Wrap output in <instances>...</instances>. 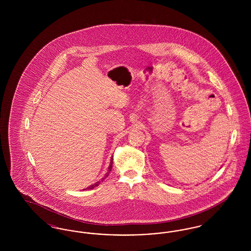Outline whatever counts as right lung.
Here are the masks:
<instances>
[{
	"mask_svg": "<svg viewBox=\"0 0 251 251\" xmlns=\"http://www.w3.org/2000/svg\"><path fill=\"white\" fill-rule=\"evenodd\" d=\"M112 167H113V156L111 157V161H110V165H109V167H108V170L107 172H106V174H105V176L102 178V179H100V180H99V181H97L96 183H94V184H92V185H90V186H88V187H86L85 189H83V190H88V189H93V188H95V187H97V186H99V184L100 183V182H102L103 180H104V179H106L107 178L108 176H109V173H110V171L112 170Z\"/></svg>",
	"mask_w": 251,
	"mask_h": 251,
	"instance_id": "right-lung-1",
	"label": "right lung"
}]
</instances>
